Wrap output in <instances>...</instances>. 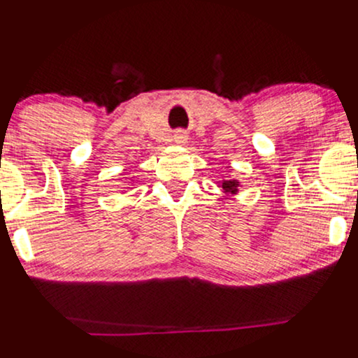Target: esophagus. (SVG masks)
<instances>
[{"instance_id":"esophagus-1","label":"esophagus","mask_w":358,"mask_h":358,"mask_svg":"<svg viewBox=\"0 0 358 358\" xmlns=\"http://www.w3.org/2000/svg\"><path fill=\"white\" fill-rule=\"evenodd\" d=\"M172 138H174V144L184 145L187 142V132H186V130H176Z\"/></svg>"}]
</instances>
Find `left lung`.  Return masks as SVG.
<instances>
[{"instance_id":"1","label":"left lung","mask_w":358,"mask_h":358,"mask_svg":"<svg viewBox=\"0 0 358 358\" xmlns=\"http://www.w3.org/2000/svg\"><path fill=\"white\" fill-rule=\"evenodd\" d=\"M217 186L221 187V191L224 192V196L229 194H238L239 189H241V182L238 179H222L221 182H217Z\"/></svg>"}]
</instances>
